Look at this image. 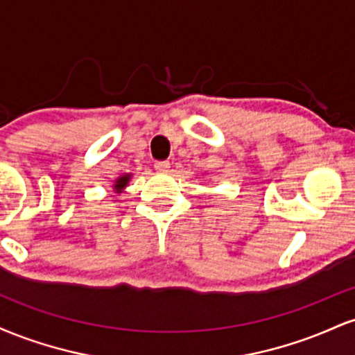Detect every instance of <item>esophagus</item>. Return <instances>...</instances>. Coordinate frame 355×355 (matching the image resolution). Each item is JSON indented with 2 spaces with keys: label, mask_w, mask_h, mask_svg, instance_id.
I'll return each mask as SVG.
<instances>
[{
  "label": "esophagus",
  "mask_w": 355,
  "mask_h": 355,
  "mask_svg": "<svg viewBox=\"0 0 355 355\" xmlns=\"http://www.w3.org/2000/svg\"><path fill=\"white\" fill-rule=\"evenodd\" d=\"M168 168H170L168 162H157V164H155V170H157L158 173H166L168 172Z\"/></svg>",
  "instance_id": "obj_1"
}]
</instances>
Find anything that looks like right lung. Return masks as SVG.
I'll use <instances>...</instances> for the list:
<instances>
[{"mask_svg":"<svg viewBox=\"0 0 355 355\" xmlns=\"http://www.w3.org/2000/svg\"><path fill=\"white\" fill-rule=\"evenodd\" d=\"M128 182H130V173H125L121 175V177H118L115 180V185H113V191H115V193H121L125 187L128 185Z\"/></svg>","mask_w":355,"mask_h":355,"instance_id":"right-lung-1","label":"right lung"}]
</instances>
